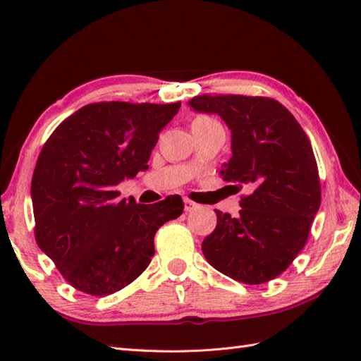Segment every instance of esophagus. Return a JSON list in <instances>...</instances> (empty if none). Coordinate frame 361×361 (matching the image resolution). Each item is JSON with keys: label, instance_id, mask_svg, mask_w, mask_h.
<instances>
[{"label": "esophagus", "instance_id": "esophagus-1", "mask_svg": "<svg viewBox=\"0 0 361 361\" xmlns=\"http://www.w3.org/2000/svg\"><path fill=\"white\" fill-rule=\"evenodd\" d=\"M197 208H198L197 203H194L192 200H189V198H186V200H185V211L186 212H190V211H194Z\"/></svg>", "mask_w": 361, "mask_h": 361}]
</instances>
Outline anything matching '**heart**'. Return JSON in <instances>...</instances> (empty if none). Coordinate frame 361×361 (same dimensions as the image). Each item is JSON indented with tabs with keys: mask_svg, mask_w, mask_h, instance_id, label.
Instances as JSON below:
<instances>
[{
	"mask_svg": "<svg viewBox=\"0 0 361 361\" xmlns=\"http://www.w3.org/2000/svg\"><path fill=\"white\" fill-rule=\"evenodd\" d=\"M212 121L209 116H197L194 121H192V126H208V124H212Z\"/></svg>",
	"mask_w": 361,
	"mask_h": 361,
	"instance_id": "1",
	"label": "heart"
}]
</instances>
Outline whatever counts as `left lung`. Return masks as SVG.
Segmentation results:
<instances>
[{"instance_id":"8db88e82","label":"left lung","mask_w":361,"mask_h":361,"mask_svg":"<svg viewBox=\"0 0 361 361\" xmlns=\"http://www.w3.org/2000/svg\"><path fill=\"white\" fill-rule=\"evenodd\" d=\"M214 113L231 130L233 157L220 171L242 197L239 216L217 214V226L202 243L206 260L250 286L274 279L307 242L321 203L312 144L293 114L270 97L203 94L189 101Z\"/></svg>"}]
</instances>
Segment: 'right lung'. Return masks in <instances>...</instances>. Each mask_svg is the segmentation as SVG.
<instances>
[{
  "label": "right lung",
  "mask_w": 361,
  "mask_h": 361,
  "mask_svg": "<svg viewBox=\"0 0 361 361\" xmlns=\"http://www.w3.org/2000/svg\"><path fill=\"white\" fill-rule=\"evenodd\" d=\"M180 105L90 104L44 142L30 185L35 240L74 288L105 296L128 286L155 255L158 228L183 214L178 195L140 204L116 190L149 167Z\"/></svg>",
  "instance_id": "right-lung-1"
}]
</instances>
